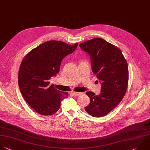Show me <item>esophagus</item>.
I'll list each match as a JSON object with an SVG mask.
<instances>
[{
  "mask_svg": "<svg viewBox=\"0 0 150 150\" xmlns=\"http://www.w3.org/2000/svg\"><path fill=\"white\" fill-rule=\"evenodd\" d=\"M72 94L74 95H75V96H78V95H80L82 93H81V92H72Z\"/></svg>",
  "mask_w": 150,
  "mask_h": 150,
  "instance_id": "1",
  "label": "esophagus"
}]
</instances>
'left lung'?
<instances>
[{
	"mask_svg": "<svg viewBox=\"0 0 150 150\" xmlns=\"http://www.w3.org/2000/svg\"><path fill=\"white\" fill-rule=\"evenodd\" d=\"M89 55L92 72L101 82V93L86 92L89 104L85 110L94 117L108 114L121 101L128 82V68L121 50L102 38H93L79 44Z\"/></svg>",
	"mask_w": 150,
	"mask_h": 150,
	"instance_id": "obj_1",
	"label": "left lung"
}]
</instances>
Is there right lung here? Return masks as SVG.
<instances>
[{
	"label": "right lung",
	"instance_id": "1",
	"mask_svg": "<svg viewBox=\"0 0 150 150\" xmlns=\"http://www.w3.org/2000/svg\"><path fill=\"white\" fill-rule=\"evenodd\" d=\"M78 43L68 45L49 40L32 49L23 58L19 70L18 84L26 102L37 113L50 115L57 112L68 93L50 85L49 80L59 72L61 62L73 53Z\"/></svg>",
	"mask_w": 150,
	"mask_h": 150
}]
</instances>
